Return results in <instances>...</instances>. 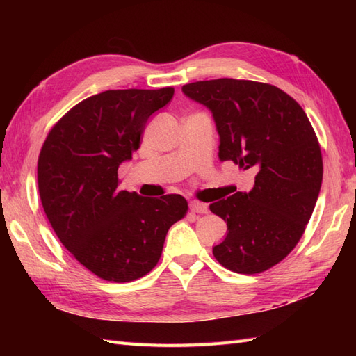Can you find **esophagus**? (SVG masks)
I'll list each match as a JSON object with an SVG mask.
<instances>
[{
	"instance_id": "1",
	"label": "esophagus",
	"mask_w": 356,
	"mask_h": 356,
	"mask_svg": "<svg viewBox=\"0 0 356 356\" xmlns=\"http://www.w3.org/2000/svg\"><path fill=\"white\" fill-rule=\"evenodd\" d=\"M190 209L193 211V213L202 214V213H207L208 205H207V203H202V202H197V200H193V202H190Z\"/></svg>"
}]
</instances>
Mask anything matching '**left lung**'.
I'll return each mask as SVG.
<instances>
[{"label": "left lung", "mask_w": 356, "mask_h": 356, "mask_svg": "<svg viewBox=\"0 0 356 356\" xmlns=\"http://www.w3.org/2000/svg\"><path fill=\"white\" fill-rule=\"evenodd\" d=\"M213 115L218 159L257 171L251 191L213 202L228 232L213 248L216 260L237 274H259L298 243L323 180L321 149L305 110L270 84L211 79L182 87Z\"/></svg>", "instance_id": "left-lung-1"}]
</instances>
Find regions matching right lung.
<instances>
[{
	"label": "right lung",
	"mask_w": 356,
	"mask_h": 356,
	"mask_svg": "<svg viewBox=\"0 0 356 356\" xmlns=\"http://www.w3.org/2000/svg\"><path fill=\"white\" fill-rule=\"evenodd\" d=\"M174 88L107 90L87 97L51 128L38 159L42 208L61 243L107 282L153 269L166 232L188 203L180 194L142 197L119 190L118 170L139 148L148 119Z\"/></svg>",
	"instance_id": "add662e5"
}]
</instances>
